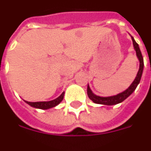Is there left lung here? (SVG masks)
Instances as JSON below:
<instances>
[{"label": "left lung", "mask_w": 151, "mask_h": 151, "mask_svg": "<svg viewBox=\"0 0 151 151\" xmlns=\"http://www.w3.org/2000/svg\"><path fill=\"white\" fill-rule=\"evenodd\" d=\"M132 40L133 42V46H134V49L136 50L137 52V58L139 59L140 61V68L138 70L136 78L133 81V83L131 84V86L127 88V90L124 91L121 93L118 94L116 96H109V97H101V96H96L95 94L92 93V91H91L89 86H87V96L88 97L90 98V100L93 101L94 103L96 104H101V105H117L119 103L123 102L125 99H127L131 94L132 93L135 91V89L137 88V86L141 81V78H142V72H143V68H144V61H143V57H142V52L140 50L139 46L136 42H135L134 38L132 37Z\"/></svg>", "instance_id": "left-lung-1"}]
</instances>
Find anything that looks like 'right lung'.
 <instances>
[{
    "instance_id": "right-lung-1",
    "label": "right lung",
    "mask_w": 151,
    "mask_h": 151,
    "mask_svg": "<svg viewBox=\"0 0 151 151\" xmlns=\"http://www.w3.org/2000/svg\"><path fill=\"white\" fill-rule=\"evenodd\" d=\"M64 96H65V92H63L59 97L56 98V99H55L53 101H40V102H29V101H25V102H26L27 104H28L29 105H31L32 107L41 109H47L53 108L55 106H56L57 105H59L61 101H63Z\"/></svg>"
}]
</instances>
